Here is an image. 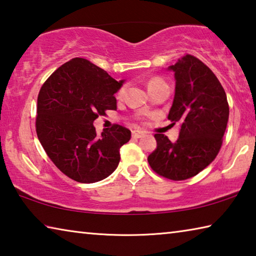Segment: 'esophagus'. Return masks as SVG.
<instances>
[{
  "mask_svg": "<svg viewBox=\"0 0 256 256\" xmlns=\"http://www.w3.org/2000/svg\"><path fill=\"white\" fill-rule=\"evenodd\" d=\"M144 132L142 131H138V130H134V131H132V136L133 138H141L142 136H144Z\"/></svg>",
  "mask_w": 256,
  "mask_h": 256,
  "instance_id": "34e87169",
  "label": "esophagus"
}]
</instances>
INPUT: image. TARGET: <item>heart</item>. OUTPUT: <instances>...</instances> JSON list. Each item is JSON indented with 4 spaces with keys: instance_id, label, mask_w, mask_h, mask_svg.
<instances>
[{
    "instance_id": "b5f03b06",
    "label": "heart",
    "mask_w": 256,
    "mask_h": 256,
    "mask_svg": "<svg viewBox=\"0 0 256 256\" xmlns=\"http://www.w3.org/2000/svg\"><path fill=\"white\" fill-rule=\"evenodd\" d=\"M166 84H167L166 82H164V80L162 79V78H160V76H152V78H150V79L148 80V89H149V92H151V90H154V88H158V86H166ZM124 94H125V86H123L122 88L118 89V94H116V97H118V99L123 98Z\"/></svg>"
}]
</instances>
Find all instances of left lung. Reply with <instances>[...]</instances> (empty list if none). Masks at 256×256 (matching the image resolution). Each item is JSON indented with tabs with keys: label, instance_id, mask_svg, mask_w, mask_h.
Listing matches in <instances>:
<instances>
[{
	"label": "left lung",
	"instance_id": "8db88e82",
	"mask_svg": "<svg viewBox=\"0 0 256 256\" xmlns=\"http://www.w3.org/2000/svg\"><path fill=\"white\" fill-rule=\"evenodd\" d=\"M170 70L175 73L176 86L168 120L180 124V138L172 144L164 134H154L157 149L148 162L164 178L184 180L198 175L219 154L229 105L218 78L196 56L186 54Z\"/></svg>",
	"mask_w": 256,
	"mask_h": 256
}]
</instances>
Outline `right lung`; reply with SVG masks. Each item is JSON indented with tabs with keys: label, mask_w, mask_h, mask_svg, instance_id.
I'll use <instances>...</instances> for the list:
<instances>
[{
	"label": "right lung",
	"mask_w": 256,
	"mask_h": 256,
	"mask_svg": "<svg viewBox=\"0 0 256 256\" xmlns=\"http://www.w3.org/2000/svg\"><path fill=\"white\" fill-rule=\"evenodd\" d=\"M124 81L88 60L76 58L60 66L42 86L37 99L36 132L50 159L79 183H94L118 166L120 149L131 131L114 124L96 133L94 120L116 110L114 94Z\"/></svg>",
	"instance_id": "right-lung-1"
}]
</instances>
